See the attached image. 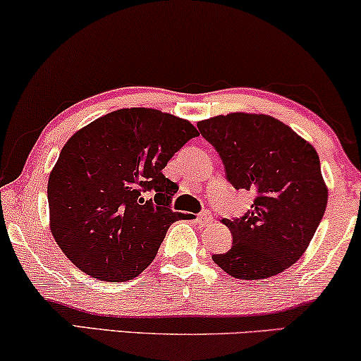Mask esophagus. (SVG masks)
Segmentation results:
<instances>
[{
  "label": "esophagus",
  "mask_w": 361,
  "mask_h": 361,
  "mask_svg": "<svg viewBox=\"0 0 361 361\" xmlns=\"http://www.w3.org/2000/svg\"><path fill=\"white\" fill-rule=\"evenodd\" d=\"M197 221H199V224L204 225V226L205 225H210L212 221H214V216H212L207 210H204V212H202V214L197 215Z\"/></svg>",
  "instance_id": "1"
}]
</instances>
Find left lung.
Here are the masks:
<instances>
[{"instance_id": "left-lung-1", "label": "left lung", "mask_w": 361, "mask_h": 361, "mask_svg": "<svg viewBox=\"0 0 361 361\" xmlns=\"http://www.w3.org/2000/svg\"><path fill=\"white\" fill-rule=\"evenodd\" d=\"M226 179L251 190V209L224 224L233 245L212 259L236 279H264L298 261L325 214L329 192L312 145L268 115L230 113L197 123Z\"/></svg>"}]
</instances>
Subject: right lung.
Instances as JSON below:
<instances>
[{"label":"right lung","mask_w":361,"mask_h":361,"mask_svg":"<svg viewBox=\"0 0 361 361\" xmlns=\"http://www.w3.org/2000/svg\"><path fill=\"white\" fill-rule=\"evenodd\" d=\"M195 136L192 123L169 113L123 108L66 142L49 176V215L54 238L78 269L123 283L151 264L182 219L171 210L179 185L162 169Z\"/></svg>","instance_id":"obj_1"}]
</instances>
